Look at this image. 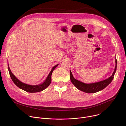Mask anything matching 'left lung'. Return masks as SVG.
I'll use <instances>...</instances> for the list:
<instances>
[{
  "label": "left lung",
  "instance_id": "1",
  "mask_svg": "<svg viewBox=\"0 0 126 126\" xmlns=\"http://www.w3.org/2000/svg\"><path fill=\"white\" fill-rule=\"evenodd\" d=\"M117 61L116 59V66L115 68V70L112 74V75L108 79H107L105 80L98 82L97 83H91V84H85L82 82H80L76 79H75L73 76L71 71L70 72V80L73 84L79 90L82 91L84 92L87 93H94L100 91L106 88L108 85L110 84L112 81L113 80L115 73L117 69Z\"/></svg>",
  "mask_w": 126,
  "mask_h": 126
}]
</instances>
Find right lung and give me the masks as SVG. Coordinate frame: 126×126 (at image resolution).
<instances>
[{
    "label": "right lung",
    "mask_w": 126,
    "mask_h": 126,
    "mask_svg": "<svg viewBox=\"0 0 126 126\" xmlns=\"http://www.w3.org/2000/svg\"><path fill=\"white\" fill-rule=\"evenodd\" d=\"M58 64H57L55 66H54L53 68L52 69L51 72H50L49 74L48 75V77H47L46 80L41 84L38 85H29L26 84L25 83H23L20 81L18 79H17L16 77L12 74L11 71L9 68V65L8 64V69L9 71V73L10 76V77L12 80V81L14 82V83L19 88L25 91L29 92V93H35V92H38L42 91L45 89H46L47 87H48V86L50 84L51 82V75L53 72V70L55 69V68L58 66Z\"/></svg>",
    "instance_id": "right-lung-1"
}]
</instances>
